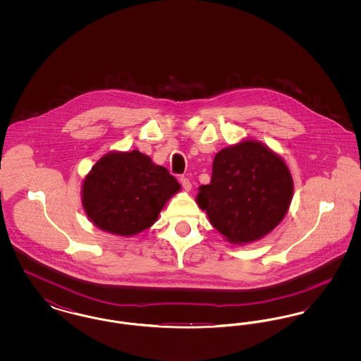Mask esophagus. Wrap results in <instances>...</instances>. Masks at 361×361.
I'll return each mask as SVG.
<instances>
[{"mask_svg":"<svg viewBox=\"0 0 361 361\" xmlns=\"http://www.w3.org/2000/svg\"><path fill=\"white\" fill-rule=\"evenodd\" d=\"M180 183H181V185H183V188L185 189L187 192H189V190L192 189V184H190V181H189L187 177H181V178H180Z\"/></svg>","mask_w":361,"mask_h":361,"instance_id":"esophagus-1","label":"esophagus"}]
</instances>
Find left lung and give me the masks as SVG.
Returning <instances> with one entry per match:
<instances>
[{
  "mask_svg": "<svg viewBox=\"0 0 361 361\" xmlns=\"http://www.w3.org/2000/svg\"><path fill=\"white\" fill-rule=\"evenodd\" d=\"M293 180L286 161L256 139H242L214 158L196 203L224 240L243 246L268 235L287 215Z\"/></svg>",
  "mask_w": 361,
  "mask_h": 361,
  "instance_id": "left-lung-1",
  "label": "left lung"
}]
</instances>
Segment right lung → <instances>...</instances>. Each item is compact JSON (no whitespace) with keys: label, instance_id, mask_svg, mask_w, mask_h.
Wrapping results in <instances>:
<instances>
[{"label":"right lung","instance_id":"1","mask_svg":"<svg viewBox=\"0 0 361 361\" xmlns=\"http://www.w3.org/2000/svg\"><path fill=\"white\" fill-rule=\"evenodd\" d=\"M180 189L177 180L149 155L115 150L86 174L81 203L89 221L100 230L133 237L155 224Z\"/></svg>","mask_w":361,"mask_h":361}]
</instances>
